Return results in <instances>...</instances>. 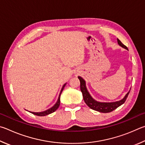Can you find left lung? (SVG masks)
Instances as JSON below:
<instances>
[{
  "mask_svg": "<svg viewBox=\"0 0 145 145\" xmlns=\"http://www.w3.org/2000/svg\"><path fill=\"white\" fill-rule=\"evenodd\" d=\"M118 44L123 48L128 50L127 47L124 45L122 42H121L120 40L117 39ZM78 79L80 81V89L82 91L83 99L85 103L88 107L92 109L93 110L97 111L101 113H110L111 111L115 110V109L117 108L119 106L125 102L127 98L128 97V95L130 91L128 92V93L125 95L122 99L118 101H116V102L113 103H101L98 102V101H95L94 99H93L92 96L90 95L89 92H88V90L87 87H86V83L85 81L83 79L82 77L78 76Z\"/></svg>",
  "mask_w": 145,
  "mask_h": 145,
  "instance_id": "left-lung-1",
  "label": "left lung"
}]
</instances>
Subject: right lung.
I'll return each instance as SVG.
<instances>
[{"label":"right lung","mask_w":145,"mask_h":145,"mask_svg":"<svg viewBox=\"0 0 145 145\" xmlns=\"http://www.w3.org/2000/svg\"><path fill=\"white\" fill-rule=\"evenodd\" d=\"M65 85H66V83H65V84L63 85V87L62 88V89H61V91H60V92L59 96H58V100L57 101V103H55V105L53 106V107H52V108H50V109H48V110H46L44 111H42V112H31V111H29V112L32 113V114H34V115H35L40 116L48 115H49V114H51V113H52L53 112H55V111L57 110V109L58 108V107H59V106H60V95H61V93H62V91L63 90V88H64V87H65Z\"/></svg>","instance_id":"1"}]
</instances>
